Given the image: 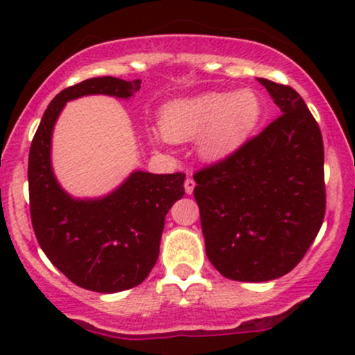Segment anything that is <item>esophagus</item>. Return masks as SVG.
Here are the masks:
<instances>
[{
  "mask_svg": "<svg viewBox=\"0 0 355 355\" xmlns=\"http://www.w3.org/2000/svg\"><path fill=\"white\" fill-rule=\"evenodd\" d=\"M184 187H185V192H187V194H192V192H194V187H196V182L192 180L191 177H187V180H185Z\"/></svg>",
  "mask_w": 355,
  "mask_h": 355,
  "instance_id": "obj_1",
  "label": "esophagus"
}]
</instances>
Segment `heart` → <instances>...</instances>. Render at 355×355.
<instances>
[{"instance_id": "1", "label": "heart", "mask_w": 355, "mask_h": 355, "mask_svg": "<svg viewBox=\"0 0 355 355\" xmlns=\"http://www.w3.org/2000/svg\"><path fill=\"white\" fill-rule=\"evenodd\" d=\"M261 118L263 99L252 89L214 91L168 103L161 114V128L170 141L199 137V155L216 161L237 151Z\"/></svg>"}]
</instances>
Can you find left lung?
Wrapping results in <instances>:
<instances>
[{
    "label": "left lung",
    "instance_id": "obj_1",
    "mask_svg": "<svg viewBox=\"0 0 355 355\" xmlns=\"http://www.w3.org/2000/svg\"><path fill=\"white\" fill-rule=\"evenodd\" d=\"M282 111L227 159L194 175L207 259L225 278L270 282L292 271L324 218V149L304 99L257 78Z\"/></svg>",
    "mask_w": 355,
    "mask_h": 355
}]
</instances>
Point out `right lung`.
<instances>
[{"label":"right lung","instance_id":"add662e5","mask_svg":"<svg viewBox=\"0 0 355 355\" xmlns=\"http://www.w3.org/2000/svg\"><path fill=\"white\" fill-rule=\"evenodd\" d=\"M139 89V78L116 77L67 87L42 114L28 153L31 218L39 245L68 280L92 292H121L148 278L159 256L164 216L185 194V175L132 171L108 196L71 198L53 173V128L71 99L92 94L128 99Z\"/></svg>","mask_w":355,"mask_h":355}]
</instances>
